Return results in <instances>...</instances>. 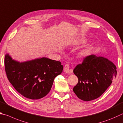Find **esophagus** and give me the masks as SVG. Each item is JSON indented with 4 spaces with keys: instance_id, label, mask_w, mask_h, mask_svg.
<instances>
[{
    "instance_id": "esophagus-1",
    "label": "esophagus",
    "mask_w": 123,
    "mask_h": 123,
    "mask_svg": "<svg viewBox=\"0 0 123 123\" xmlns=\"http://www.w3.org/2000/svg\"><path fill=\"white\" fill-rule=\"evenodd\" d=\"M73 69H70L69 68V64H66L65 66L64 67V72L67 74H70L73 73Z\"/></svg>"
}]
</instances>
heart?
<instances>
[{"label":"heart","mask_w":123,"mask_h":123,"mask_svg":"<svg viewBox=\"0 0 123 123\" xmlns=\"http://www.w3.org/2000/svg\"><path fill=\"white\" fill-rule=\"evenodd\" d=\"M90 52H91V48H84V49H82V50L80 51L79 53V54L80 56H81L85 57V56H88L90 54Z\"/></svg>","instance_id":"obj_1"}]
</instances>
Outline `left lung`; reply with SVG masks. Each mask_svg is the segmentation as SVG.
<instances>
[{"label": "left lung", "instance_id": "obj_1", "mask_svg": "<svg viewBox=\"0 0 123 123\" xmlns=\"http://www.w3.org/2000/svg\"><path fill=\"white\" fill-rule=\"evenodd\" d=\"M73 71L79 80L73 91L80 99L84 101L100 97L117 75L116 67L112 62L95 55L85 57Z\"/></svg>", "mask_w": 123, "mask_h": 123}]
</instances>
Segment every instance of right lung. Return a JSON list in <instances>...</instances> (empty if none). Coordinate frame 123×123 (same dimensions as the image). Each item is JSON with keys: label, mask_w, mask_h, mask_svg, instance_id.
<instances>
[{"label": "right lung", "mask_w": 123, "mask_h": 123, "mask_svg": "<svg viewBox=\"0 0 123 123\" xmlns=\"http://www.w3.org/2000/svg\"><path fill=\"white\" fill-rule=\"evenodd\" d=\"M7 77L18 92L25 97L38 99L49 92L54 80L61 74L63 66L60 61L47 57L19 62L5 55Z\"/></svg>", "instance_id": "obj_1"}]
</instances>
